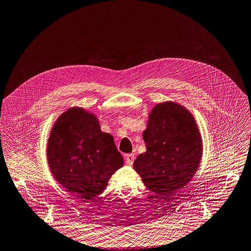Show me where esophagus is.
<instances>
[{
    "label": "esophagus",
    "instance_id": "obj_1",
    "mask_svg": "<svg viewBox=\"0 0 251 251\" xmlns=\"http://www.w3.org/2000/svg\"><path fill=\"white\" fill-rule=\"evenodd\" d=\"M134 159H135L134 154H127V155L125 156L126 163H127L128 165H130V166L133 164V162H134Z\"/></svg>",
    "mask_w": 251,
    "mask_h": 251
}]
</instances>
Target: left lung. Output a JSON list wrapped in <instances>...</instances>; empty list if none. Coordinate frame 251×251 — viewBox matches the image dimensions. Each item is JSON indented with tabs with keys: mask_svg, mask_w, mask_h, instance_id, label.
Instances as JSON below:
<instances>
[{
	"mask_svg": "<svg viewBox=\"0 0 251 251\" xmlns=\"http://www.w3.org/2000/svg\"><path fill=\"white\" fill-rule=\"evenodd\" d=\"M143 140L146 152L138 155L133 168L149 190L168 201L192 179L200 164L203 145L198 126L185 107L162 102L149 113Z\"/></svg>",
	"mask_w": 251,
	"mask_h": 251,
	"instance_id": "1",
	"label": "left lung"
}]
</instances>
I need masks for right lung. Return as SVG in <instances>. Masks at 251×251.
<instances>
[{"mask_svg": "<svg viewBox=\"0 0 251 251\" xmlns=\"http://www.w3.org/2000/svg\"><path fill=\"white\" fill-rule=\"evenodd\" d=\"M50 170L63 187L86 201L102 193L112 174L124 165L113 136L98 118L80 107L62 113L47 146Z\"/></svg>", "mask_w": 251, "mask_h": 251, "instance_id": "add662e5", "label": "right lung"}]
</instances>
